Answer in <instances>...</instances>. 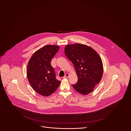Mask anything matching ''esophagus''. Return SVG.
I'll return each instance as SVG.
<instances>
[{
  "label": "esophagus",
  "instance_id": "esophagus-1",
  "mask_svg": "<svg viewBox=\"0 0 131 131\" xmlns=\"http://www.w3.org/2000/svg\"><path fill=\"white\" fill-rule=\"evenodd\" d=\"M69 75L68 74H65L64 77H63V78H68Z\"/></svg>",
  "mask_w": 131,
  "mask_h": 131
}]
</instances>
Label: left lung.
<instances>
[{
    "label": "left lung",
    "instance_id": "obj_1",
    "mask_svg": "<svg viewBox=\"0 0 131 131\" xmlns=\"http://www.w3.org/2000/svg\"><path fill=\"white\" fill-rule=\"evenodd\" d=\"M65 53L73 63L78 78L73 87L81 94L90 93L102 78L103 65L100 56L91 47L79 43L66 45Z\"/></svg>",
    "mask_w": 131,
    "mask_h": 131
}]
</instances>
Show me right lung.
Here are the masks:
<instances>
[{"instance_id":"obj_1","label":"right lung","mask_w":131,"mask_h":131,"mask_svg":"<svg viewBox=\"0 0 131 131\" xmlns=\"http://www.w3.org/2000/svg\"><path fill=\"white\" fill-rule=\"evenodd\" d=\"M59 47L46 45L35 51L27 66V77L33 89L38 93L49 96L54 93L61 82L56 75L50 62Z\"/></svg>"}]
</instances>
